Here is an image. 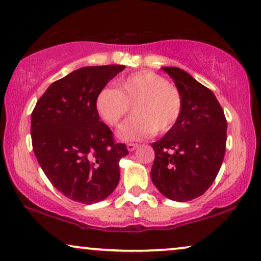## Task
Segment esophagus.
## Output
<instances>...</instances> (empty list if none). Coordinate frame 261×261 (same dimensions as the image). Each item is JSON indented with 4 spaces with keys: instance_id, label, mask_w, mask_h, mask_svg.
<instances>
[{
    "instance_id": "1",
    "label": "esophagus",
    "mask_w": 261,
    "mask_h": 261,
    "mask_svg": "<svg viewBox=\"0 0 261 261\" xmlns=\"http://www.w3.org/2000/svg\"><path fill=\"white\" fill-rule=\"evenodd\" d=\"M126 147H127V150L128 151H134L135 149L138 147V144L137 143H127Z\"/></svg>"
}]
</instances>
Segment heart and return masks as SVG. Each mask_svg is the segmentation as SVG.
Here are the masks:
<instances>
[{
	"label": "heart",
	"mask_w": 261,
	"mask_h": 261,
	"mask_svg": "<svg viewBox=\"0 0 261 261\" xmlns=\"http://www.w3.org/2000/svg\"><path fill=\"white\" fill-rule=\"evenodd\" d=\"M133 106L136 116L118 131L125 141L168 133L181 116L184 101L178 87L152 71H138L118 80L117 89L102 88L95 99L96 112L110 126H118Z\"/></svg>",
	"instance_id": "b5f03b06"
}]
</instances>
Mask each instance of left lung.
<instances>
[{
    "label": "left lung",
    "instance_id": "left-lung-1",
    "mask_svg": "<svg viewBox=\"0 0 261 261\" xmlns=\"http://www.w3.org/2000/svg\"><path fill=\"white\" fill-rule=\"evenodd\" d=\"M182 95L178 123L151 144L150 176L163 196L175 201L198 198L213 185L224 159L227 119L209 88L179 68L163 67Z\"/></svg>",
    "mask_w": 261,
    "mask_h": 261
}]
</instances>
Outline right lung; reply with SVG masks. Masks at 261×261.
<instances>
[{"mask_svg":"<svg viewBox=\"0 0 261 261\" xmlns=\"http://www.w3.org/2000/svg\"><path fill=\"white\" fill-rule=\"evenodd\" d=\"M125 65L80 68L40 96L31 117L34 155L45 175L69 199L93 204L119 182V160L127 155L95 109L98 93Z\"/></svg>","mask_w":261,"mask_h":261,"instance_id":"1","label":"right lung"}]
</instances>
